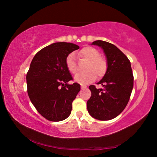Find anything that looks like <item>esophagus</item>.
<instances>
[{"label":"esophagus","mask_w":157,"mask_h":157,"mask_svg":"<svg viewBox=\"0 0 157 157\" xmlns=\"http://www.w3.org/2000/svg\"><path fill=\"white\" fill-rule=\"evenodd\" d=\"M86 86H83V85L81 86V89H86Z\"/></svg>","instance_id":"1"}]
</instances>
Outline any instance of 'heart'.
I'll return each instance as SVG.
<instances>
[{"instance_id": "b5f03b06", "label": "heart", "mask_w": 157, "mask_h": 157, "mask_svg": "<svg viewBox=\"0 0 157 157\" xmlns=\"http://www.w3.org/2000/svg\"><path fill=\"white\" fill-rule=\"evenodd\" d=\"M79 55L89 61L86 73H78L75 77V81L81 85H86L96 78V74L98 77H103L106 73L108 64L104 58L100 56V53L96 49L92 47H85L79 52ZM66 66L70 73L75 74L78 71L75 55L71 53L66 59Z\"/></svg>"}]
</instances>
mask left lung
Wrapping results in <instances>:
<instances>
[{"mask_svg":"<svg viewBox=\"0 0 157 157\" xmlns=\"http://www.w3.org/2000/svg\"><path fill=\"white\" fill-rule=\"evenodd\" d=\"M103 49L108 68L98 82L101 89L89 86L91 96L86 103L92 117L98 120H110L117 117L126 108L133 87V75L131 62L113 44L103 40L91 43Z\"/></svg>","mask_w":157,"mask_h":157,"instance_id":"left-lung-1","label":"left lung"}]
</instances>
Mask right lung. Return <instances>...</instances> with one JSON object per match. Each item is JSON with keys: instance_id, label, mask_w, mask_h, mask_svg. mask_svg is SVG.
<instances>
[{"instance_id": "1", "label": "right lung", "mask_w": 157, "mask_h": 157, "mask_svg": "<svg viewBox=\"0 0 157 157\" xmlns=\"http://www.w3.org/2000/svg\"><path fill=\"white\" fill-rule=\"evenodd\" d=\"M79 47L70 43H55L34 56L26 75L27 91L38 113L52 121H60L71 113L72 103L80 91L66 66L69 54Z\"/></svg>"}]
</instances>
